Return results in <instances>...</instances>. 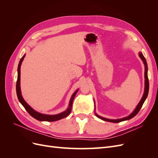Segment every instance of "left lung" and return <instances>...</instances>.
Instances as JSON below:
<instances>
[{
    "instance_id": "8db88e82",
    "label": "left lung",
    "mask_w": 158,
    "mask_h": 158,
    "mask_svg": "<svg viewBox=\"0 0 158 158\" xmlns=\"http://www.w3.org/2000/svg\"><path fill=\"white\" fill-rule=\"evenodd\" d=\"M138 55H139V57L141 59V60L143 62V63H144V78H145V81H144V94H143V96H142L141 100L140 101V102L138 103V104L137 105V106L136 107L135 109L134 110L133 112L131 114H129V115L127 116V117H123V118H118V119H110V118H105V117L99 116V114H98L96 113L95 112V116L98 117L99 118L102 119V120H103V121H107V122L120 123V122H122V121L129 120V119L133 118L136 115L138 112H139V111H140L142 106V105L144 104L145 100L146 99L147 96H148V91H149V81H148V64H147L146 60L144 58V55H143V54L141 52H139ZM94 104H95V103H94ZM95 106H94V107ZM94 111H95V109H94Z\"/></svg>"
}]
</instances>
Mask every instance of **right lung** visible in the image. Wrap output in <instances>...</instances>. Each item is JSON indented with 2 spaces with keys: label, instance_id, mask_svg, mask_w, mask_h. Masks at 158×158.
Wrapping results in <instances>:
<instances>
[{
  "label": "right lung",
  "instance_id": "right-lung-1",
  "mask_svg": "<svg viewBox=\"0 0 158 158\" xmlns=\"http://www.w3.org/2000/svg\"><path fill=\"white\" fill-rule=\"evenodd\" d=\"M26 55L24 54L23 56L22 57V59L20 60V63L18 64V78H17V82H16V94H17V96L18 98L19 102H20V103L26 109V111L28 112L30 115L33 117L34 118L37 119L38 121H48V122H52V121H56L58 120H60V119H62L63 118H65L67 116L69 115V114L71 112L72 110V106H73V100L75 97V95L76 93L78 92V89H76L74 94L72 95V96L70 98V102L68 108L66 109L64 111L60 113L59 114H43L41 113L37 112L35 111L31 107H30L29 105L27 103V102L23 99L22 95V92H21V88H20V68H21V65L22 62L23 60V59H24Z\"/></svg>",
  "mask_w": 158,
  "mask_h": 158
}]
</instances>
